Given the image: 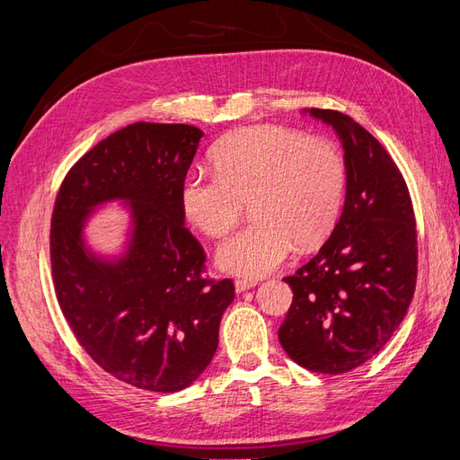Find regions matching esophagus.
Segmentation results:
<instances>
[{"mask_svg":"<svg viewBox=\"0 0 460 460\" xmlns=\"http://www.w3.org/2000/svg\"><path fill=\"white\" fill-rule=\"evenodd\" d=\"M255 286H257V282L255 280H247V278H238V280L234 282V288H235V291H238V294H243V291L252 289Z\"/></svg>","mask_w":460,"mask_h":460,"instance_id":"esophagus-1","label":"esophagus"}]
</instances>
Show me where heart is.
I'll use <instances>...</instances> for the list:
<instances>
[{
    "label": "heart",
    "mask_w": 460,
    "mask_h": 460,
    "mask_svg": "<svg viewBox=\"0 0 460 460\" xmlns=\"http://www.w3.org/2000/svg\"><path fill=\"white\" fill-rule=\"evenodd\" d=\"M217 172L191 169L180 205L193 226L211 238L226 235L243 203L255 218L220 245L218 267L261 278L289 257L294 243H323L340 217L345 166L336 146L276 124L226 136L215 153Z\"/></svg>",
    "instance_id": "1"
}]
</instances>
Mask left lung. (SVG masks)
I'll return each instance as SVG.
<instances>
[{
	"label": "left lung",
	"mask_w": 460,
	"mask_h": 460,
	"mask_svg": "<svg viewBox=\"0 0 460 460\" xmlns=\"http://www.w3.org/2000/svg\"><path fill=\"white\" fill-rule=\"evenodd\" d=\"M343 146L345 203L320 252L284 278L294 291L278 330L311 372H349L378 353L405 318L416 286V222L405 180L376 137L340 111L303 109Z\"/></svg>",
	"instance_id": "left-lung-1"
}]
</instances>
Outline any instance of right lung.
<instances>
[{
    "mask_svg": "<svg viewBox=\"0 0 460 460\" xmlns=\"http://www.w3.org/2000/svg\"><path fill=\"white\" fill-rule=\"evenodd\" d=\"M203 136L190 124H128L73 166L53 208L51 269L68 326L105 372L147 392L199 378L234 301L232 280L201 276L205 253L180 205ZM109 202L121 205L128 228L105 254L87 226Z\"/></svg>",
    "mask_w": 460,
    "mask_h": 460,
    "instance_id": "right-lung-1",
    "label": "right lung"
}]
</instances>
